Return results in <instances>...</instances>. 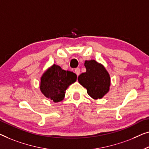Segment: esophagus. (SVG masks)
Masks as SVG:
<instances>
[{"mask_svg": "<svg viewBox=\"0 0 149 149\" xmlns=\"http://www.w3.org/2000/svg\"><path fill=\"white\" fill-rule=\"evenodd\" d=\"M75 73L77 75H79V74H80V70H79V68H76L75 70Z\"/></svg>", "mask_w": 149, "mask_h": 149, "instance_id": "esophagus-1", "label": "esophagus"}]
</instances>
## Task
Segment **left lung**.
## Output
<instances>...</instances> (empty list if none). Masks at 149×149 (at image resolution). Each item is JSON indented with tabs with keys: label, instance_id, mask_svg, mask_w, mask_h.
Instances as JSON below:
<instances>
[{
	"label": "left lung",
	"instance_id": "8db88e82",
	"mask_svg": "<svg viewBox=\"0 0 149 149\" xmlns=\"http://www.w3.org/2000/svg\"><path fill=\"white\" fill-rule=\"evenodd\" d=\"M84 66L86 71L78 76L79 83L93 99L102 98L109 91L111 78L108 72L95 60L86 61Z\"/></svg>",
	"mask_w": 149,
	"mask_h": 149
}]
</instances>
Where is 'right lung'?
I'll use <instances>...</instances> for the list:
<instances>
[{
  "instance_id": "right-lung-1",
  "label": "right lung",
  "mask_w": 149,
  "mask_h": 149,
  "mask_svg": "<svg viewBox=\"0 0 149 149\" xmlns=\"http://www.w3.org/2000/svg\"><path fill=\"white\" fill-rule=\"evenodd\" d=\"M76 79L74 73L54 64L42 75L40 89L46 97L58 102L63 100L67 88Z\"/></svg>"
}]
</instances>
